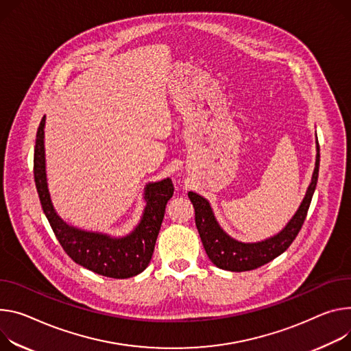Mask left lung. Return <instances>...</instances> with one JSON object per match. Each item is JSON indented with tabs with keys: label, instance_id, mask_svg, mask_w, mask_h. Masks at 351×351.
I'll use <instances>...</instances> for the list:
<instances>
[{
	"label": "left lung",
	"instance_id": "1",
	"mask_svg": "<svg viewBox=\"0 0 351 351\" xmlns=\"http://www.w3.org/2000/svg\"><path fill=\"white\" fill-rule=\"evenodd\" d=\"M319 143L316 140L315 169L300 208L289 221V224L277 235L267 238L262 242L245 243L231 238L219 227L210 203L200 195L189 192L187 196L195 207L196 227L208 259L222 270L247 271L271 262L273 259L280 256L282 252L289 249V246L297 238L306 218V213L317 182V173H319Z\"/></svg>",
	"mask_w": 351,
	"mask_h": 351
}]
</instances>
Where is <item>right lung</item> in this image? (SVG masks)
Returning <instances> with one entry per match:
<instances>
[{
	"mask_svg": "<svg viewBox=\"0 0 351 351\" xmlns=\"http://www.w3.org/2000/svg\"><path fill=\"white\" fill-rule=\"evenodd\" d=\"M45 121L46 116H43L36 134L34 175L43 213L61 247L75 263L97 274L112 278H129L140 274L145 270L152 258L167 203L173 195L172 180L167 178L161 182L147 184L144 192L147 204L141 221L129 235L112 238L106 234L89 232L71 227L57 215L47 189Z\"/></svg>",
	"mask_w": 351,
	"mask_h": 351,
	"instance_id": "obj_1",
	"label": "right lung"
}]
</instances>
